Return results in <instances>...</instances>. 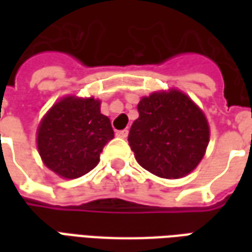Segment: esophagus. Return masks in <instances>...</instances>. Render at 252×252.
Masks as SVG:
<instances>
[{
  "instance_id": "34e87169",
  "label": "esophagus",
  "mask_w": 252,
  "mask_h": 252,
  "mask_svg": "<svg viewBox=\"0 0 252 252\" xmlns=\"http://www.w3.org/2000/svg\"><path fill=\"white\" fill-rule=\"evenodd\" d=\"M116 136L121 137V139H126L128 136V129H121V131L116 132Z\"/></svg>"
}]
</instances>
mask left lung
Masks as SVG:
<instances>
[{
    "label": "left lung",
    "instance_id": "obj_1",
    "mask_svg": "<svg viewBox=\"0 0 252 252\" xmlns=\"http://www.w3.org/2000/svg\"><path fill=\"white\" fill-rule=\"evenodd\" d=\"M128 135L137 163L160 178H181L197 167L209 143L204 112L180 90L143 97Z\"/></svg>",
    "mask_w": 252,
    "mask_h": 252
}]
</instances>
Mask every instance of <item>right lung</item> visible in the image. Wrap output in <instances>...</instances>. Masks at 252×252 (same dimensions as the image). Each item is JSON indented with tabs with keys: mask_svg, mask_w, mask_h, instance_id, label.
Wrapping results in <instances>:
<instances>
[{
	"mask_svg": "<svg viewBox=\"0 0 252 252\" xmlns=\"http://www.w3.org/2000/svg\"><path fill=\"white\" fill-rule=\"evenodd\" d=\"M98 99L64 97L43 117L37 148L43 162L67 180L79 178L99 162V154L115 132L101 113Z\"/></svg>",
	"mask_w": 252,
	"mask_h": 252,
	"instance_id": "add662e5",
	"label": "right lung"
}]
</instances>
